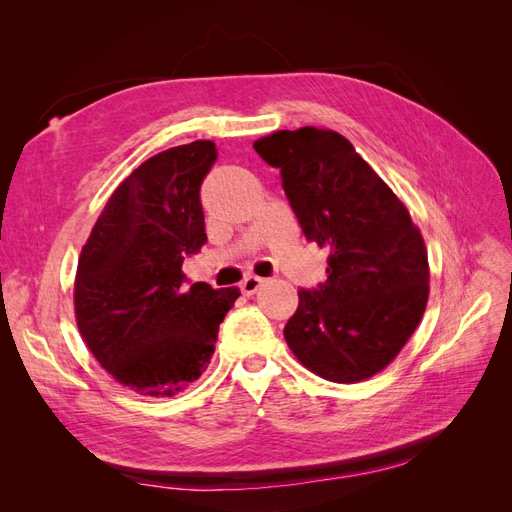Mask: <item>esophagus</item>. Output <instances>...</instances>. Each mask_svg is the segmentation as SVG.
<instances>
[{"instance_id": "obj_1", "label": "esophagus", "mask_w": 512, "mask_h": 512, "mask_svg": "<svg viewBox=\"0 0 512 512\" xmlns=\"http://www.w3.org/2000/svg\"><path fill=\"white\" fill-rule=\"evenodd\" d=\"M262 284H265V280H262V277H256V275H247L245 280L241 282V292L243 294H254Z\"/></svg>"}]
</instances>
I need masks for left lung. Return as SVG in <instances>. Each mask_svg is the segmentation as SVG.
Wrapping results in <instances>:
<instances>
[{"instance_id": "obj_1", "label": "left lung", "mask_w": 512, "mask_h": 512, "mask_svg": "<svg viewBox=\"0 0 512 512\" xmlns=\"http://www.w3.org/2000/svg\"><path fill=\"white\" fill-rule=\"evenodd\" d=\"M280 168L303 235L327 250V282L299 290L286 344L316 376L354 384L376 376L406 346L429 299V262L408 207L346 136L280 130L254 141Z\"/></svg>"}]
</instances>
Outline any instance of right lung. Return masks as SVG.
Instances as JSON below:
<instances>
[{"label":"right lung","instance_id":"obj_1","mask_svg":"<svg viewBox=\"0 0 512 512\" xmlns=\"http://www.w3.org/2000/svg\"><path fill=\"white\" fill-rule=\"evenodd\" d=\"M211 141L145 160L108 198L79 256L74 318L96 361L121 386L173 397L209 367L220 322L239 288L183 284V258L205 245L200 183Z\"/></svg>","mask_w":512,"mask_h":512}]
</instances>
